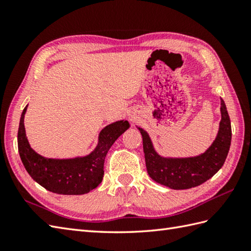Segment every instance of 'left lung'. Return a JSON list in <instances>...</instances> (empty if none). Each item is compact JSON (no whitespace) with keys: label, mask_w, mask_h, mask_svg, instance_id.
<instances>
[{"label":"left lung","mask_w":251,"mask_h":251,"mask_svg":"<svg viewBox=\"0 0 251 251\" xmlns=\"http://www.w3.org/2000/svg\"><path fill=\"white\" fill-rule=\"evenodd\" d=\"M219 131L212 145L201 155L193 157H163L154 150L148 132L140 127L146 166L150 177L157 183L174 190H185L206 182L218 173L230 150L232 129L225 101L221 99Z\"/></svg>","instance_id":"1"}]
</instances>
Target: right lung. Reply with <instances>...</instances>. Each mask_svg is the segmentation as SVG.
<instances>
[{"instance_id":"add662e5","label":"right lung","mask_w":251,"mask_h":251,"mask_svg":"<svg viewBox=\"0 0 251 251\" xmlns=\"http://www.w3.org/2000/svg\"><path fill=\"white\" fill-rule=\"evenodd\" d=\"M23 111L18 128V151L31 178L52 193L82 195L96 189L103 178V164L106 153L123 132L129 128L127 121H117L100 131L95 150L83 157L56 159L37 154L26 139Z\"/></svg>"}]
</instances>
